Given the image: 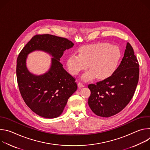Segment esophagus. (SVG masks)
Listing matches in <instances>:
<instances>
[{"mask_svg": "<svg viewBox=\"0 0 150 150\" xmlns=\"http://www.w3.org/2000/svg\"><path fill=\"white\" fill-rule=\"evenodd\" d=\"M78 86L79 88H82V87H84V85H83L82 82H79L78 83Z\"/></svg>", "mask_w": 150, "mask_h": 150, "instance_id": "34e87169", "label": "esophagus"}]
</instances>
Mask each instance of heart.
<instances>
[{"mask_svg":"<svg viewBox=\"0 0 150 150\" xmlns=\"http://www.w3.org/2000/svg\"><path fill=\"white\" fill-rule=\"evenodd\" d=\"M120 58L121 52L117 46L108 42H98L83 46L78 54H72L67 61V65L71 74L77 75L89 65L90 71L83 75V79L87 81L96 76L105 79L115 73Z\"/></svg>","mask_w":150,"mask_h":150,"instance_id":"1","label":"heart"}]
</instances>
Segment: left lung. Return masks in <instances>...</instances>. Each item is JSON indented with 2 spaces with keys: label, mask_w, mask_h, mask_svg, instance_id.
<instances>
[{
  "label": "left lung",
  "mask_w": 150,
  "mask_h": 150,
  "mask_svg": "<svg viewBox=\"0 0 150 150\" xmlns=\"http://www.w3.org/2000/svg\"><path fill=\"white\" fill-rule=\"evenodd\" d=\"M139 63L131 45L127 42L124 56L109 78L88 85L91 95L88 103L93 112L109 117L122 111L130 102L139 80Z\"/></svg>",
  "instance_id": "8db88e82"
}]
</instances>
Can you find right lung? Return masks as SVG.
Listing matches in <instances>:
<instances>
[{
  "label": "right lung",
  "instance_id": "1",
  "mask_svg": "<svg viewBox=\"0 0 150 150\" xmlns=\"http://www.w3.org/2000/svg\"><path fill=\"white\" fill-rule=\"evenodd\" d=\"M68 38L49 34H37L22 49L16 61V78L19 92L28 108L45 118H55L63 111L68 98L78 88L75 78L63 69L60 59L74 46ZM44 50L52 55V67L40 76L31 74L25 66L28 53Z\"/></svg>",
  "mask_w": 150,
  "mask_h": 150
}]
</instances>
